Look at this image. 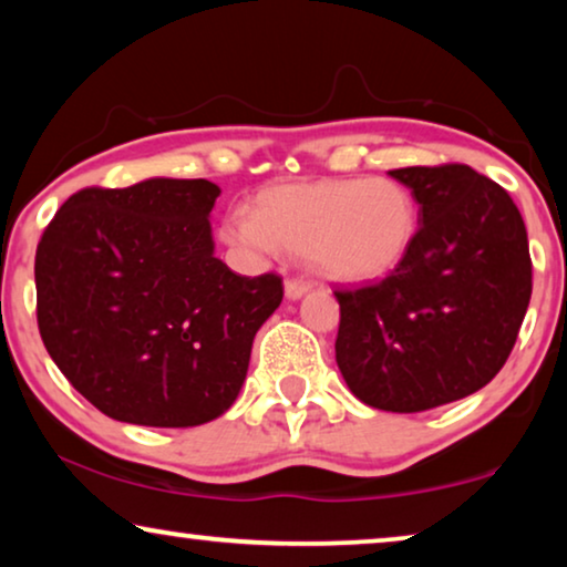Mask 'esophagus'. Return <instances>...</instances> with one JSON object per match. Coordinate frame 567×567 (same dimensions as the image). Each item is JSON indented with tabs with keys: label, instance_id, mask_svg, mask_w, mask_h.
Wrapping results in <instances>:
<instances>
[{
	"label": "esophagus",
	"instance_id": "1",
	"mask_svg": "<svg viewBox=\"0 0 567 567\" xmlns=\"http://www.w3.org/2000/svg\"><path fill=\"white\" fill-rule=\"evenodd\" d=\"M310 282H306V280H287L285 282V298L287 300H300L302 295L306 292H310Z\"/></svg>",
	"mask_w": 567,
	"mask_h": 567
}]
</instances>
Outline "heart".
I'll use <instances>...</instances> for the list:
<instances>
[{
    "label": "heart",
    "instance_id": "heart-1",
    "mask_svg": "<svg viewBox=\"0 0 567 567\" xmlns=\"http://www.w3.org/2000/svg\"><path fill=\"white\" fill-rule=\"evenodd\" d=\"M417 200L392 177L285 183L265 188L255 214L234 210L221 226L229 247L302 255L336 282H374L400 269L415 247Z\"/></svg>",
    "mask_w": 567,
    "mask_h": 567
}]
</instances>
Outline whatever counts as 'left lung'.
I'll list each match as a JSON object with an SVG mask.
<instances>
[{"label": "left lung", "mask_w": 567, "mask_h": 567, "mask_svg": "<svg viewBox=\"0 0 567 567\" xmlns=\"http://www.w3.org/2000/svg\"><path fill=\"white\" fill-rule=\"evenodd\" d=\"M420 203L415 247L382 282L336 290V364L384 412L463 400L499 374L532 295L527 229L499 183L468 165L390 171Z\"/></svg>", "instance_id": "left-lung-1"}]
</instances>
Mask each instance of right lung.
Segmentation results:
<instances>
[{
	"mask_svg": "<svg viewBox=\"0 0 567 567\" xmlns=\"http://www.w3.org/2000/svg\"><path fill=\"white\" fill-rule=\"evenodd\" d=\"M218 196L203 177L86 188L42 234V343L106 417L196 427L239 396L255 336L282 302V280L241 277L214 255L208 218Z\"/></svg>",
	"mask_w": 567,
	"mask_h": 567,
	"instance_id": "add662e5",
	"label": "right lung"
}]
</instances>
